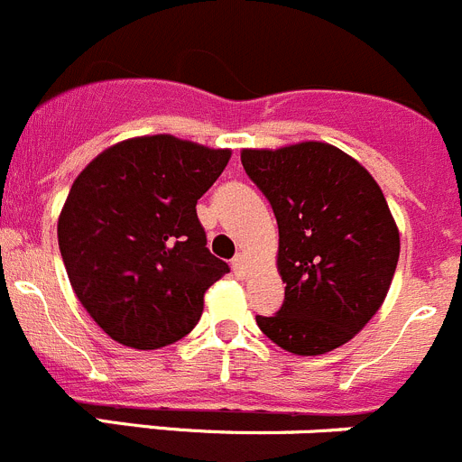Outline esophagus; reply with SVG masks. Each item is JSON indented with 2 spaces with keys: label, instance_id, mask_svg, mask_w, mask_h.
I'll return each mask as SVG.
<instances>
[{
  "label": "esophagus",
  "instance_id": "obj_1",
  "mask_svg": "<svg viewBox=\"0 0 462 462\" xmlns=\"http://www.w3.org/2000/svg\"><path fill=\"white\" fill-rule=\"evenodd\" d=\"M231 268H234V273L238 274V277H245V273H247V261H245L243 254H238V256L231 261Z\"/></svg>",
  "mask_w": 462,
  "mask_h": 462
}]
</instances>
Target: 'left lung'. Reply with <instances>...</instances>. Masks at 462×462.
<instances>
[{"label":"left lung","instance_id":"8db88e82","mask_svg":"<svg viewBox=\"0 0 462 462\" xmlns=\"http://www.w3.org/2000/svg\"><path fill=\"white\" fill-rule=\"evenodd\" d=\"M243 167L273 206L277 270L286 283L261 332L295 355H323L374 319L399 263L401 240L380 185L323 142L245 148Z\"/></svg>","mask_w":462,"mask_h":462}]
</instances>
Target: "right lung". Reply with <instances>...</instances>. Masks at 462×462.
Masks as SVG:
<instances>
[{"mask_svg": "<svg viewBox=\"0 0 462 462\" xmlns=\"http://www.w3.org/2000/svg\"><path fill=\"white\" fill-rule=\"evenodd\" d=\"M228 158L153 134L114 143L75 179L59 249L75 295L114 341L155 350L199 323L203 293L228 265L206 247L197 201Z\"/></svg>", "mask_w": 462, "mask_h": 462, "instance_id": "add662e5", "label": "right lung"}]
</instances>
